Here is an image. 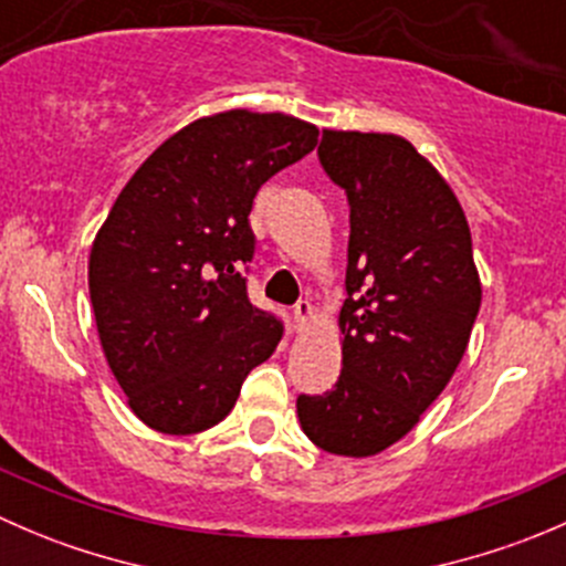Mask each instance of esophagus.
Instances as JSON below:
<instances>
[{"label":"esophagus","mask_w":566,"mask_h":566,"mask_svg":"<svg viewBox=\"0 0 566 566\" xmlns=\"http://www.w3.org/2000/svg\"><path fill=\"white\" fill-rule=\"evenodd\" d=\"M293 317H295V328L304 331L306 325L312 323V317H315V306H312L310 301H298L293 310Z\"/></svg>","instance_id":"1"}]
</instances>
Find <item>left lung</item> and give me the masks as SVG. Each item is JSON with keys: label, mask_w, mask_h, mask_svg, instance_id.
Segmentation results:
<instances>
[{"label": "left lung", "mask_w": 566, "mask_h": 566, "mask_svg": "<svg viewBox=\"0 0 566 566\" xmlns=\"http://www.w3.org/2000/svg\"><path fill=\"white\" fill-rule=\"evenodd\" d=\"M317 156L350 205L347 298L339 380L301 394L298 421L323 452L373 458L452 380L482 282L458 197L408 139L328 128Z\"/></svg>", "instance_id": "8db88e82"}]
</instances>
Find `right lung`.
<instances>
[{"label":"right lung","instance_id":"add662e5","mask_svg":"<svg viewBox=\"0 0 566 566\" xmlns=\"http://www.w3.org/2000/svg\"><path fill=\"white\" fill-rule=\"evenodd\" d=\"M317 125L282 112L199 117L125 182L90 251L101 347L128 408L150 430L219 424L282 323L249 304L251 202L268 177L317 145Z\"/></svg>","mask_w":566,"mask_h":566}]
</instances>
